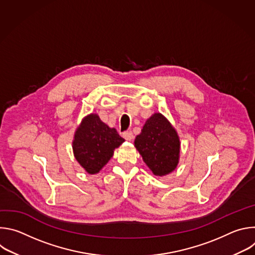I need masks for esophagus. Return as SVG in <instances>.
<instances>
[{"instance_id":"obj_1","label":"esophagus","mask_w":255,"mask_h":255,"mask_svg":"<svg viewBox=\"0 0 255 255\" xmlns=\"http://www.w3.org/2000/svg\"><path fill=\"white\" fill-rule=\"evenodd\" d=\"M123 137L127 140V141H131V140H133V133L131 132V131H127V132H125L124 134H123Z\"/></svg>"}]
</instances>
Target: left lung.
I'll return each mask as SVG.
<instances>
[{
    "mask_svg": "<svg viewBox=\"0 0 255 255\" xmlns=\"http://www.w3.org/2000/svg\"><path fill=\"white\" fill-rule=\"evenodd\" d=\"M134 145L152 173L163 176L172 172L179 161L180 141L171 123L160 113L145 122Z\"/></svg>",
    "mask_w": 255,
    "mask_h": 255,
    "instance_id": "left-lung-1",
    "label": "left lung"
}]
</instances>
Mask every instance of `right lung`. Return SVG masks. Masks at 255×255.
<instances>
[{
	"instance_id": "right-lung-1",
	"label": "right lung",
	"mask_w": 255,
	"mask_h": 255,
	"mask_svg": "<svg viewBox=\"0 0 255 255\" xmlns=\"http://www.w3.org/2000/svg\"><path fill=\"white\" fill-rule=\"evenodd\" d=\"M124 141L115 128L105 124L98 114L91 113L84 117L75 132L72 150L80 165L89 174H96Z\"/></svg>"
}]
</instances>
